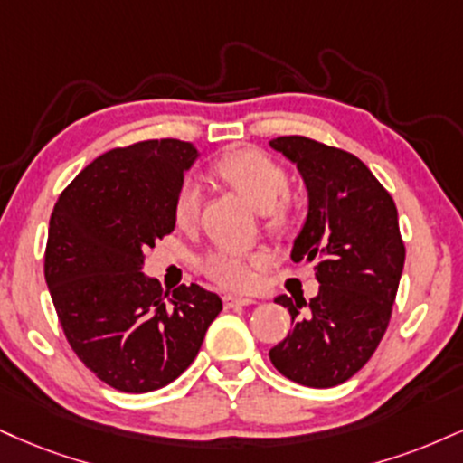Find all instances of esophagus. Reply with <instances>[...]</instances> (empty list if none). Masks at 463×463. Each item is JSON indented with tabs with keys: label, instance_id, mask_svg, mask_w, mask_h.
I'll return each instance as SVG.
<instances>
[{
	"label": "esophagus",
	"instance_id": "34e87169",
	"mask_svg": "<svg viewBox=\"0 0 463 463\" xmlns=\"http://www.w3.org/2000/svg\"><path fill=\"white\" fill-rule=\"evenodd\" d=\"M222 302H224V308H239V306L256 304V299H252V298H237V295H224V298H222Z\"/></svg>",
	"mask_w": 463,
	"mask_h": 463
}]
</instances>
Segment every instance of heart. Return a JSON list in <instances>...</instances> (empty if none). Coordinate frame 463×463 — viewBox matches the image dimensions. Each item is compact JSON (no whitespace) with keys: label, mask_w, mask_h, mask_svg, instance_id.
Segmentation results:
<instances>
[{"label":"heart","mask_w":463,"mask_h":463,"mask_svg":"<svg viewBox=\"0 0 463 463\" xmlns=\"http://www.w3.org/2000/svg\"><path fill=\"white\" fill-rule=\"evenodd\" d=\"M215 175L241 194L256 211L263 215L265 228L280 232L291 224L293 203L287 196V172L260 150H239L226 155L215 164ZM203 192L196 178H185L178 187L175 200V215L181 226L196 222L200 213ZM265 263L263 252H235V250H213L200 260V269L211 280L226 288H248L254 280V267Z\"/></svg>","instance_id":"b5f03b06"}]
</instances>
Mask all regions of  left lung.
Wrapping results in <instances>:
<instances>
[{
    "instance_id": "left-lung-1",
    "label": "left lung",
    "mask_w": 463,
    "mask_h": 463,
    "mask_svg": "<svg viewBox=\"0 0 463 463\" xmlns=\"http://www.w3.org/2000/svg\"><path fill=\"white\" fill-rule=\"evenodd\" d=\"M298 165L308 213L291 259L313 263L319 293L310 302L278 295L291 332L271 347L282 375L310 388L354 377L380 345L397 298L405 246L391 194L355 155L302 136L269 142Z\"/></svg>"
}]
</instances>
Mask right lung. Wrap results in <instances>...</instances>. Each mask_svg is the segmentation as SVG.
Here are the masks:
<instances>
[{
	"label": "right lung",
	"instance_id": "right-lung-1",
	"mask_svg": "<svg viewBox=\"0 0 463 463\" xmlns=\"http://www.w3.org/2000/svg\"><path fill=\"white\" fill-rule=\"evenodd\" d=\"M198 148L146 140L86 165L49 220L44 280L72 352L122 392L168 386L192 364L222 299L181 285L164 302L144 250L175 231V200Z\"/></svg>",
	"mask_w": 463,
	"mask_h": 463
}]
</instances>
